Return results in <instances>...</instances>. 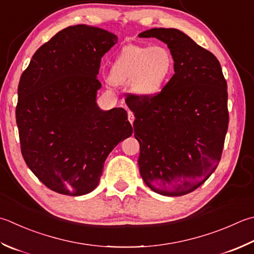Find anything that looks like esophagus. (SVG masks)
<instances>
[{"label":"esophagus","instance_id":"34e87169","mask_svg":"<svg viewBox=\"0 0 254 254\" xmlns=\"http://www.w3.org/2000/svg\"><path fill=\"white\" fill-rule=\"evenodd\" d=\"M127 119H128V121H130V123L133 124V122H134V114H133V112L127 111Z\"/></svg>","mask_w":254,"mask_h":254}]
</instances>
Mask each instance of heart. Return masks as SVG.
Listing matches in <instances>:
<instances>
[{
	"instance_id": "obj_1",
	"label": "heart",
	"mask_w": 254,
	"mask_h": 254,
	"mask_svg": "<svg viewBox=\"0 0 254 254\" xmlns=\"http://www.w3.org/2000/svg\"><path fill=\"white\" fill-rule=\"evenodd\" d=\"M173 70V57L163 46L132 45L114 59L109 81L114 86L130 82L138 97H151L161 91Z\"/></svg>"
}]
</instances>
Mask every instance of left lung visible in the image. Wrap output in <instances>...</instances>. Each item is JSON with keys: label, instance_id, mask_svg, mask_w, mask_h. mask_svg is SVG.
Listing matches in <instances>:
<instances>
[{"label": "left lung", "instance_id": "left-lung-1", "mask_svg": "<svg viewBox=\"0 0 254 254\" xmlns=\"http://www.w3.org/2000/svg\"><path fill=\"white\" fill-rule=\"evenodd\" d=\"M167 45L175 73L151 97L128 94L138 167L160 195L183 196L205 183L219 164L229 123L227 81L213 54L175 28L138 35Z\"/></svg>", "mask_w": 254, "mask_h": 254}]
</instances>
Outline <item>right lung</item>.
Wrapping results in <instances>:
<instances>
[{
  "label": "right lung",
  "instance_id": "1",
  "mask_svg": "<svg viewBox=\"0 0 254 254\" xmlns=\"http://www.w3.org/2000/svg\"><path fill=\"white\" fill-rule=\"evenodd\" d=\"M118 37L74 25L39 47L19 79L16 106L25 163L45 186L81 196L98 186L110 152L133 128L123 108L102 111L101 58Z\"/></svg>",
  "mask_w": 254,
  "mask_h": 254
}]
</instances>
